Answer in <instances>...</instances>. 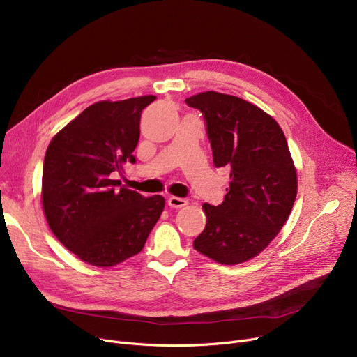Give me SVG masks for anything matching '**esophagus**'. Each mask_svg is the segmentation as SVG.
Listing matches in <instances>:
<instances>
[{"instance_id": "obj_1", "label": "esophagus", "mask_w": 357, "mask_h": 357, "mask_svg": "<svg viewBox=\"0 0 357 357\" xmlns=\"http://www.w3.org/2000/svg\"><path fill=\"white\" fill-rule=\"evenodd\" d=\"M167 203H169V206L170 207H174V208H180V207H184L188 202L185 200V199H183V197H176V196H170L169 197V200H167Z\"/></svg>"}]
</instances>
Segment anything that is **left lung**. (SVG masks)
I'll list each match as a JSON object with an SVG mask.
<instances>
[{"label":"left lung","mask_w":357,"mask_h":357,"mask_svg":"<svg viewBox=\"0 0 357 357\" xmlns=\"http://www.w3.org/2000/svg\"><path fill=\"white\" fill-rule=\"evenodd\" d=\"M202 112L215 167H230L222 204L204 203L197 252L222 264L257 256L278 236L297 195V176L280 126L243 98L206 91L185 98Z\"/></svg>","instance_id":"1"}]
</instances>
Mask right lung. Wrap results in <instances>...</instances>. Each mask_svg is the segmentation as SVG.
<instances>
[{"mask_svg": "<svg viewBox=\"0 0 357 357\" xmlns=\"http://www.w3.org/2000/svg\"><path fill=\"white\" fill-rule=\"evenodd\" d=\"M154 96L100 101L51 140L43 166V208L51 231L83 261L109 267L140 253L164 210L161 196L120 187L135 162L143 109Z\"/></svg>", "mask_w": 357, "mask_h": 357, "instance_id": "right-lung-1", "label": "right lung"}]
</instances>
